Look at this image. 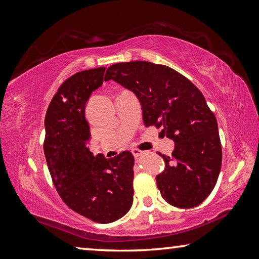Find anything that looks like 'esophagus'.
<instances>
[{
	"label": "esophagus",
	"instance_id": "1",
	"mask_svg": "<svg viewBox=\"0 0 259 259\" xmlns=\"http://www.w3.org/2000/svg\"><path fill=\"white\" fill-rule=\"evenodd\" d=\"M131 152H133V154H134V156L136 157V159H137V157H139V156H142V155L144 154V153H145L144 151L137 150V148H134V150L131 151Z\"/></svg>",
	"mask_w": 259,
	"mask_h": 259
}]
</instances>
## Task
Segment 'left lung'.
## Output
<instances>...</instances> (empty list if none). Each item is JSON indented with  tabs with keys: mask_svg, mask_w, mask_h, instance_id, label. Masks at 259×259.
Listing matches in <instances>:
<instances>
[{
	"mask_svg": "<svg viewBox=\"0 0 259 259\" xmlns=\"http://www.w3.org/2000/svg\"><path fill=\"white\" fill-rule=\"evenodd\" d=\"M113 80L138 98L144 124L161 128L172 139L171 156L159 155L165 168L156 176L166 202L194 208L208 198L221 172L222 145L217 120L201 91L182 74L164 65L129 61L109 66Z\"/></svg>",
	"mask_w": 259,
	"mask_h": 259,
	"instance_id": "obj_1",
	"label": "left lung"
}]
</instances>
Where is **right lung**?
Masks as SVG:
<instances>
[{
  "mask_svg": "<svg viewBox=\"0 0 259 259\" xmlns=\"http://www.w3.org/2000/svg\"><path fill=\"white\" fill-rule=\"evenodd\" d=\"M105 67L74 74L59 87L46 114L45 154L60 198L74 211L108 224L123 217L134 201V162L129 151L106 159L88 144L85 105L102 87Z\"/></svg>",
  "mask_w": 259,
  "mask_h": 259,
  "instance_id": "1",
  "label": "right lung"
}]
</instances>
